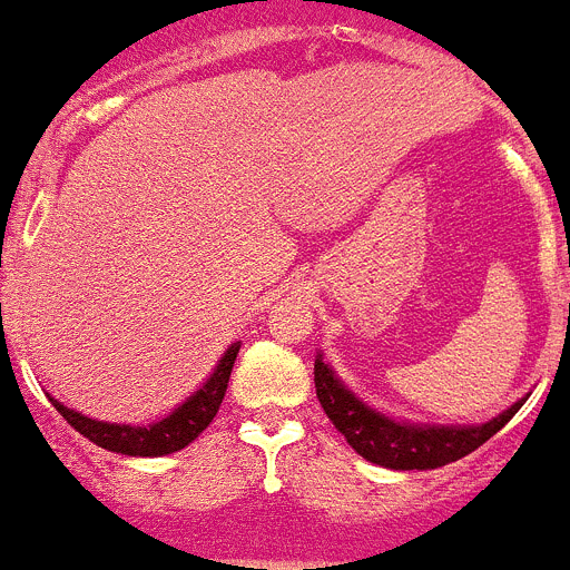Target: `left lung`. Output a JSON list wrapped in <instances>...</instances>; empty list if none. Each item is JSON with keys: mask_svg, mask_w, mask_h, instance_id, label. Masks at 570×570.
Instances as JSON below:
<instances>
[{"mask_svg": "<svg viewBox=\"0 0 570 570\" xmlns=\"http://www.w3.org/2000/svg\"><path fill=\"white\" fill-rule=\"evenodd\" d=\"M313 381H316L322 410L327 412L333 426L347 438L350 446L356 449L364 461L384 469H399V472L438 469L461 461L469 452L483 446L489 438L498 435L529 399V395L517 399L509 410L489 417L483 424H417V421L375 410L367 401L358 399L322 353H316Z\"/></svg>", "mask_w": 570, "mask_h": 570, "instance_id": "obj_1", "label": "left lung"}]
</instances>
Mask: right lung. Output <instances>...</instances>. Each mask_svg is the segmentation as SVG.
<instances>
[{"mask_svg":"<svg viewBox=\"0 0 570 570\" xmlns=\"http://www.w3.org/2000/svg\"><path fill=\"white\" fill-rule=\"evenodd\" d=\"M239 342L228 344V350L220 356L217 367L212 370L200 387L189 395V399L177 404L169 415L158 417L153 424H109V421H96L90 415L70 410L61 404L59 399L47 395L50 404L61 412L67 424L83 438H90L96 446L107 449V452H118V455L129 458H160L171 455L177 449L189 446L203 430L214 421L217 410L223 404V395L228 390V375H232L234 362H237Z\"/></svg>","mask_w":570,"mask_h":570,"instance_id":"add662e5","label":"right lung"}]
</instances>
